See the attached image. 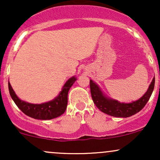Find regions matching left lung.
<instances>
[{
    "mask_svg": "<svg viewBox=\"0 0 160 160\" xmlns=\"http://www.w3.org/2000/svg\"><path fill=\"white\" fill-rule=\"evenodd\" d=\"M154 84L155 78H153L150 82L146 92L140 98L129 103H124L106 96L96 82L92 80H89L91 95L95 106L106 114L123 118L135 114L144 107L151 96L154 89Z\"/></svg>",
    "mask_w": 160,
    "mask_h": 160,
    "instance_id": "obj_1",
    "label": "left lung"
}]
</instances>
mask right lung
I'll return each mask as SVG.
<instances>
[{"instance_id": "right-lung-1", "label": "right lung", "mask_w": 160, "mask_h": 160, "mask_svg": "<svg viewBox=\"0 0 160 160\" xmlns=\"http://www.w3.org/2000/svg\"><path fill=\"white\" fill-rule=\"evenodd\" d=\"M76 80L77 78L75 76L70 78L64 84L62 91L56 98L42 104H32L21 100L16 95L10 82H8V86L11 98L25 115L36 120H49L60 117L65 113L67 108L69 89Z\"/></svg>"}]
</instances>
